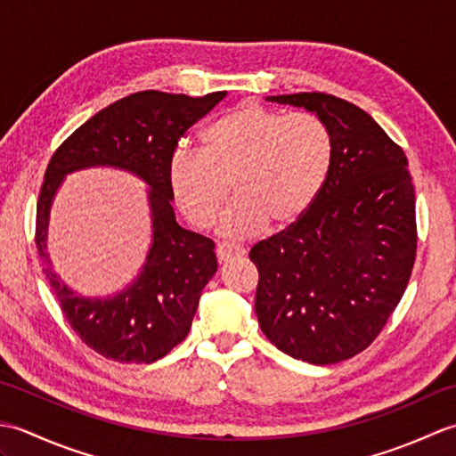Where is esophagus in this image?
<instances>
[{
    "instance_id": "34e87169",
    "label": "esophagus",
    "mask_w": 456,
    "mask_h": 456,
    "mask_svg": "<svg viewBox=\"0 0 456 456\" xmlns=\"http://www.w3.org/2000/svg\"><path fill=\"white\" fill-rule=\"evenodd\" d=\"M216 253H217V260H219V263H225V260L233 258V256H243V255L247 253V250H245V247H240V245L219 243L217 248H216Z\"/></svg>"
}]
</instances>
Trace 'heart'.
I'll list each match as a JSON object with an SVG mask.
<instances>
[{
  "label": "heart",
  "instance_id": "heart-1",
  "mask_svg": "<svg viewBox=\"0 0 456 456\" xmlns=\"http://www.w3.org/2000/svg\"><path fill=\"white\" fill-rule=\"evenodd\" d=\"M333 167V139L312 113L284 115L245 103L213 119L200 134V152H178L168 168L176 206L193 227L223 217L225 237L282 229L305 216Z\"/></svg>",
  "mask_w": 456,
  "mask_h": 456
}]
</instances>
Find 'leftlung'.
Segmentation results:
<instances>
[{
    "instance_id": "1",
    "label": "left lung",
    "mask_w": 456,
    "mask_h": 456,
    "mask_svg": "<svg viewBox=\"0 0 456 456\" xmlns=\"http://www.w3.org/2000/svg\"><path fill=\"white\" fill-rule=\"evenodd\" d=\"M314 111L333 167L302 219L250 248L255 312L280 351L312 364L346 361L380 335L418 250L408 159L370 115L331 94L270 95Z\"/></svg>"
}]
</instances>
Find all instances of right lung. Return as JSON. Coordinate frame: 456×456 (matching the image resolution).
I'll use <instances>...</instances> for the list:
<instances>
[{
    "mask_svg": "<svg viewBox=\"0 0 456 456\" xmlns=\"http://www.w3.org/2000/svg\"><path fill=\"white\" fill-rule=\"evenodd\" d=\"M227 92L203 98L144 90L118 100L80 125L53 154L37 201L35 243L66 322L82 341L118 362L151 364L186 338L201 289L217 273L213 240L182 229L172 209L168 168L193 123ZM90 166L133 171L148 182L153 245L135 282L113 298L74 295L45 255L47 213L66 173Z\"/></svg>",
    "mask_w": 456,
    "mask_h": 456,
    "instance_id": "add662e5",
    "label": "right lung"
}]
</instances>
